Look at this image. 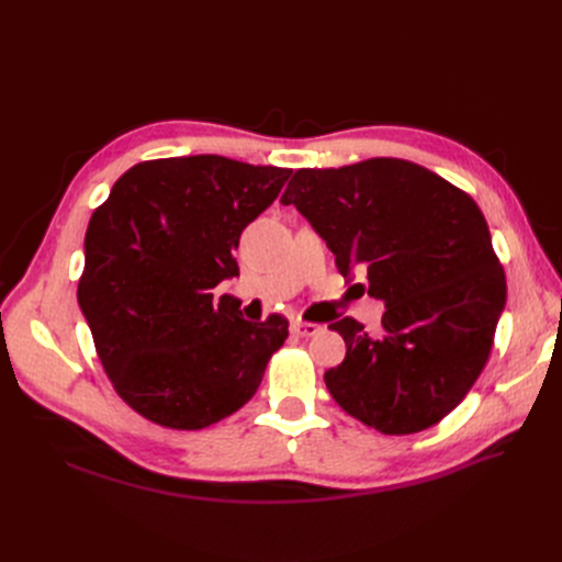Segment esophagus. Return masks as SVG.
I'll return each mask as SVG.
<instances>
[{
  "label": "esophagus",
  "mask_w": 562,
  "mask_h": 562,
  "mask_svg": "<svg viewBox=\"0 0 562 562\" xmlns=\"http://www.w3.org/2000/svg\"><path fill=\"white\" fill-rule=\"evenodd\" d=\"M321 330H323V328L318 326V323L300 321V318H295V321L291 323V333L297 335V337H314V335H318Z\"/></svg>",
  "instance_id": "obj_1"
}]
</instances>
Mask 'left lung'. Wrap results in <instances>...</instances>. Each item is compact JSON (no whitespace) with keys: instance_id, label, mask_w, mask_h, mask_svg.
<instances>
[{"instance_id":"obj_1","label":"left lung","mask_w":562,"mask_h":562,"mask_svg":"<svg viewBox=\"0 0 562 562\" xmlns=\"http://www.w3.org/2000/svg\"><path fill=\"white\" fill-rule=\"evenodd\" d=\"M310 220L339 274L366 271L384 302L382 337L351 316L330 323L347 356L326 370L345 413L386 436L434 427L483 372L506 277L475 201L429 168L378 157L300 168L281 196Z\"/></svg>"}]
</instances>
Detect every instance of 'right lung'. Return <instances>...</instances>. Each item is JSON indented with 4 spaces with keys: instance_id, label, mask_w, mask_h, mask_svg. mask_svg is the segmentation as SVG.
<instances>
[{
    "instance_id": "1",
    "label": "right lung",
    "mask_w": 562,
    "mask_h": 562,
    "mask_svg": "<svg viewBox=\"0 0 562 562\" xmlns=\"http://www.w3.org/2000/svg\"><path fill=\"white\" fill-rule=\"evenodd\" d=\"M288 178L217 155L151 159L93 211L77 300L114 391L145 419L196 431L258 391L288 321H246L213 288L239 277V236Z\"/></svg>"
}]
</instances>
